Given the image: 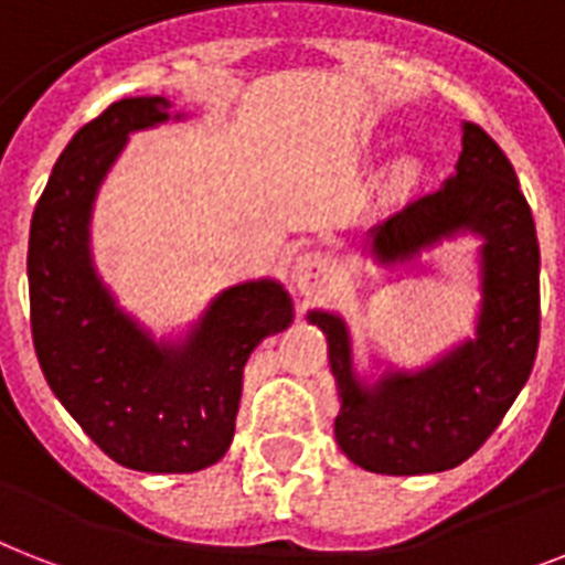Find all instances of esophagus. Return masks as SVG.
<instances>
[{"label":"esophagus","mask_w":565,"mask_h":565,"mask_svg":"<svg viewBox=\"0 0 565 565\" xmlns=\"http://www.w3.org/2000/svg\"><path fill=\"white\" fill-rule=\"evenodd\" d=\"M292 278H296L298 290L310 296L328 278V258H324L322 252H305V255H298L296 267H292Z\"/></svg>","instance_id":"1"}]
</instances>
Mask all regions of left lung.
<instances>
[{
    "label": "left lung",
    "mask_w": 565,
    "mask_h": 565,
    "mask_svg": "<svg viewBox=\"0 0 565 565\" xmlns=\"http://www.w3.org/2000/svg\"><path fill=\"white\" fill-rule=\"evenodd\" d=\"M473 228L484 235V307L479 339L435 369L394 374L369 392L351 371L345 324L310 313L328 337L330 371L339 388L337 441L354 465L383 476L441 473L473 456L502 424L534 369L540 345V246L529 200L511 159L479 124H465L456 177L415 196L377 228L383 260Z\"/></svg>",
    "instance_id": "left-lung-1"
}]
</instances>
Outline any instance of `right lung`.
<instances>
[{
	"label": "right lung",
	"instance_id": "add662e5",
	"mask_svg": "<svg viewBox=\"0 0 565 565\" xmlns=\"http://www.w3.org/2000/svg\"><path fill=\"white\" fill-rule=\"evenodd\" d=\"M164 98L109 104L72 136L36 200L29 237L31 337L45 380L113 461L145 473H194L226 456L243 365L260 339L292 322L273 281L232 287L182 351L153 345L92 273V196L127 132L168 118Z\"/></svg>",
	"mask_w": 565,
	"mask_h": 565
}]
</instances>
